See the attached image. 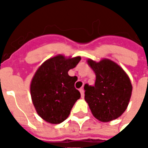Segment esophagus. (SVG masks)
<instances>
[{
    "instance_id": "1",
    "label": "esophagus",
    "mask_w": 148,
    "mask_h": 148,
    "mask_svg": "<svg viewBox=\"0 0 148 148\" xmlns=\"http://www.w3.org/2000/svg\"><path fill=\"white\" fill-rule=\"evenodd\" d=\"M79 91H80L81 95H82V97H84V90L83 89H82V88H81L80 90H79Z\"/></svg>"
}]
</instances>
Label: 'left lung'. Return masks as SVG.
Listing matches in <instances>:
<instances>
[{"label": "left lung", "mask_w": 148, "mask_h": 148, "mask_svg": "<svg viewBox=\"0 0 148 148\" xmlns=\"http://www.w3.org/2000/svg\"><path fill=\"white\" fill-rule=\"evenodd\" d=\"M87 63L96 75L93 86L86 84L85 100L93 116L101 122L117 119L127 109L132 86L126 72L115 62L103 58L95 62L89 58Z\"/></svg>", "instance_id": "8db88e82"}]
</instances>
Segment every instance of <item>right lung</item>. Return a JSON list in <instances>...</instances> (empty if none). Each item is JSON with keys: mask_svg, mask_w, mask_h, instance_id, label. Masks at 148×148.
Returning <instances> with one entry per match:
<instances>
[{"mask_svg": "<svg viewBox=\"0 0 148 148\" xmlns=\"http://www.w3.org/2000/svg\"><path fill=\"white\" fill-rule=\"evenodd\" d=\"M80 60V56L55 55L46 60L34 74L30 85L32 101L38 115L50 124L64 121L80 98V92L74 87L77 77L68 74Z\"/></svg>", "mask_w": 148, "mask_h": 148, "instance_id": "obj_1", "label": "right lung"}]
</instances>
